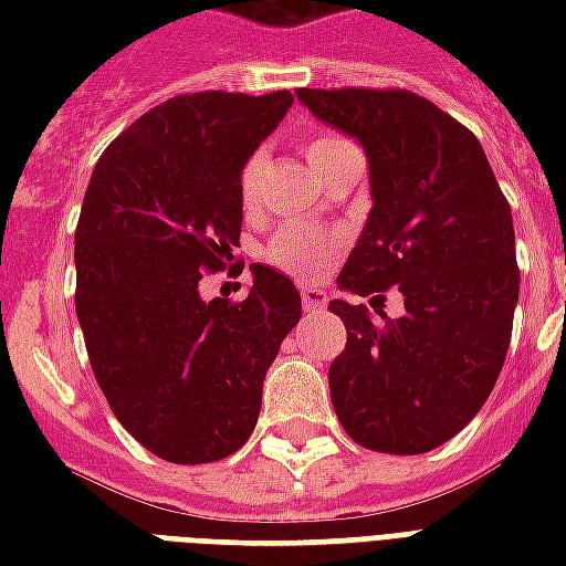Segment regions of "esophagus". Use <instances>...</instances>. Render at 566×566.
I'll list each match as a JSON object with an SVG mask.
<instances>
[{"instance_id":"1","label":"esophagus","mask_w":566,"mask_h":566,"mask_svg":"<svg viewBox=\"0 0 566 566\" xmlns=\"http://www.w3.org/2000/svg\"><path fill=\"white\" fill-rule=\"evenodd\" d=\"M300 300H303V308H306V312H315V308L327 306V294H324L321 287H303V291H300Z\"/></svg>"}]
</instances>
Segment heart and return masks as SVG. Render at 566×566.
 <instances>
[{"label": "heart", "instance_id": "obj_1", "mask_svg": "<svg viewBox=\"0 0 566 566\" xmlns=\"http://www.w3.org/2000/svg\"><path fill=\"white\" fill-rule=\"evenodd\" d=\"M339 145H345V142L336 139V136H312L303 145L308 166L318 172L321 163L327 160ZM263 166H266V154L254 150V154H248V160L239 169L235 190H239V206L245 211L258 206ZM336 251H339V235L333 230H312V227H294L291 223V227H282V230L272 233V239L263 248V258L275 270L287 272L294 279H315V275L327 270V263H331Z\"/></svg>", "mask_w": 566, "mask_h": 566}]
</instances>
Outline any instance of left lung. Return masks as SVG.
I'll use <instances>...</instances> for the list:
<instances>
[{
	"instance_id": "left-lung-1",
	"label": "left lung",
	"mask_w": 566,
	"mask_h": 566,
	"mask_svg": "<svg viewBox=\"0 0 566 566\" xmlns=\"http://www.w3.org/2000/svg\"><path fill=\"white\" fill-rule=\"evenodd\" d=\"M296 99L364 145L373 209L331 300L348 331L331 400L357 446L424 454L473 421L497 381L518 303L510 202L470 129L409 91H308ZM400 286L407 315L378 307Z\"/></svg>"
}]
</instances>
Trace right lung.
<instances>
[{
	"label": "right lung",
	"mask_w": 566,
	"mask_h": 566,
	"mask_svg": "<svg viewBox=\"0 0 566 566\" xmlns=\"http://www.w3.org/2000/svg\"><path fill=\"white\" fill-rule=\"evenodd\" d=\"M291 105V91L172 96L93 166L75 312L112 412L163 461L211 463L245 446L303 312L294 282L263 263L245 300L199 296L239 245V169Z\"/></svg>",
	"instance_id": "obj_1"
}]
</instances>
